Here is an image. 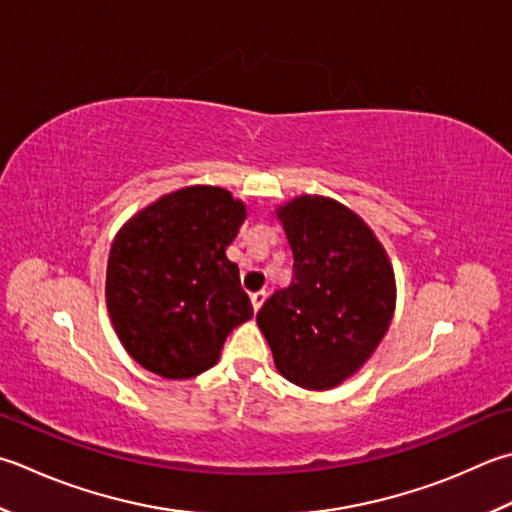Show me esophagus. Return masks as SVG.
Wrapping results in <instances>:
<instances>
[{
  "label": "esophagus",
  "instance_id": "34e87169",
  "mask_svg": "<svg viewBox=\"0 0 512 512\" xmlns=\"http://www.w3.org/2000/svg\"><path fill=\"white\" fill-rule=\"evenodd\" d=\"M250 302H253V308H255V310L262 308V304L266 302V290H257V293L250 295Z\"/></svg>",
  "mask_w": 512,
  "mask_h": 512
}]
</instances>
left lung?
I'll return each instance as SVG.
<instances>
[{
  "label": "left lung",
  "instance_id": "1",
  "mask_svg": "<svg viewBox=\"0 0 512 512\" xmlns=\"http://www.w3.org/2000/svg\"><path fill=\"white\" fill-rule=\"evenodd\" d=\"M293 250V282L257 313L279 373L308 390L335 388L362 368L395 313L384 246L353 210L322 195L277 208Z\"/></svg>",
  "mask_w": 512,
  "mask_h": 512
}]
</instances>
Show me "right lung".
I'll return each mask as SVG.
<instances>
[{
  "label": "right lung",
  "instance_id": "obj_1",
  "mask_svg": "<svg viewBox=\"0 0 512 512\" xmlns=\"http://www.w3.org/2000/svg\"><path fill=\"white\" fill-rule=\"evenodd\" d=\"M246 206L219 186L159 197L119 228L106 306L119 342L150 373L188 379L213 368L230 330L253 317L226 257Z\"/></svg>",
  "mask_w": 512,
  "mask_h": 512
}]
</instances>
